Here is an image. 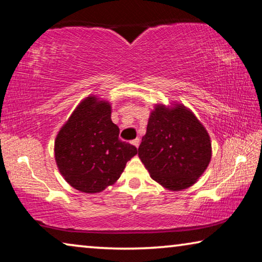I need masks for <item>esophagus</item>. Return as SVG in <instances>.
Returning <instances> with one entry per match:
<instances>
[{"label": "esophagus", "mask_w": 262, "mask_h": 262, "mask_svg": "<svg viewBox=\"0 0 262 262\" xmlns=\"http://www.w3.org/2000/svg\"><path fill=\"white\" fill-rule=\"evenodd\" d=\"M132 144H133V146H135L136 148H139V146H140V139L138 138V139L133 140V141H132Z\"/></svg>", "instance_id": "34e87169"}]
</instances>
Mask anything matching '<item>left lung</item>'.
<instances>
[{
    "label": "left lung",
    "mask_w": 262,
    "mask_h": 262,
    "mask_svg": "<svg viewBox=\"0 0 262 262\" xmlns=\"http://www.w3.org/2000/svg\"><path fill=\"white\" fill-rule=\"evenodd\" d=\"M212 156L204 126L182 103L155 105L139 157L150 177L165 189L180 191L196 183Z\"/></svg>",
    "instance_id": "left-lung-1"
}]
</instances>
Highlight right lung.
<instances>
[{
  "label": "right lung",
  "mask_w": 262,
  "mask_h": 262,
  "mask_svg": "<svg viewBox=\"0 0 262 262\" xmlns=\"http://www.w3.org/2000/svg\"><path fill=\"white\" fill-rule=\"evenodd\" d=\"M108 101L85 98L58 132L55 159L64 180L81 192L98 193L119 180L138 149L119 139Z\"/></svg>",
  "instance_id": "obj_1"
}]
</instances>
